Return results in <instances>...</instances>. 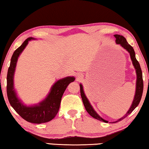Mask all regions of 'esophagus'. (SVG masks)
<instances>
[{
	"label": "esophagus",
	"instance_id": "obj_1",
	"mask_svg": "<svg viewBox=\"0 0 149 149\" xmlns=\"http://www.w3.org/2000/svg\"><path fill=\"white\" fill-rule=\"evenodd\" d=\"M77 77H79H79H81V75H79V76H78Z\"/></svg>",
	"mask_w": 149,
	"mask_h": 149
}]
</instances>
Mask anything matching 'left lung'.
<instances>
[{
    "instance_id": "obj_1",
    "label": "left lung",
    "mask_w": 149,
    "mask_h": 149,
    "mask_svg": "<svg viewBox=\"0 0 149 149\" xmlns=\"http://www.w3.org/2000/svg\"><path fill=\"white\" fill-rule=\"evenodd\" d=\"M114 37L116 38V42L117 44L120 45L123 48H124L125 50H127L128 52H130L131 59L132 60L133 64L134 65L135 68L136 70V73H137V84H136V91H135V95L134 99H133V101L132 103V107H130V110H128V112L126 113V114L124 116L122 117L120 119L118 120L116 122H120V121L124 119L125 117H127L128 115L130 114L132 112V111L135 109V108L137 107L138 104H139L141 101V97H142L143 95V74H142V71H141V68L140 66V64L139 62L135 58V54L134 49H133V47L131 46V45L128 43L126 41V39L124 37L122 36V35H114ZM80 93H81V99L83 100V102H84V107L86 109L87 112L89 113V114L93 118H95L98 120L101 121V122H104L107 123L108 122V121H106L103 120L101 117H100L99 115L97 114V113L95 112L93 109L91 105L90 104L89 100L87 99L86 96H85V93L84 92V89H83V86L82 85L80 84Z\"/></svg>"
}]
</instances>
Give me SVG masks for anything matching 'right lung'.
I'll return each instance as SVG.
<instances>
[{
	"label": "right lung",
	"mask_w": 149,
	"mask_h": 149,
	"mask_svg": "<svg viewBox=\"0 0 149 149\" xmlns=\"http://www.w3.org/2000/svg\"><path fill=\"white\" fill-rule=\"evenodd\" d=\"M33 39L29 37L14 52L11 58L10 64L7 73V97L10 105L15 111L27 122L33 123H42L49 122L56 116L60 108V102L63 94L68 85L74 81V77H67L56 81L52 87L49 94L46 99L38 105L26 107L17 99L14 89V74L15 72L17 58L30 40Z\"/></svg>",
	"instance_id": "1"
}]
</instances>
